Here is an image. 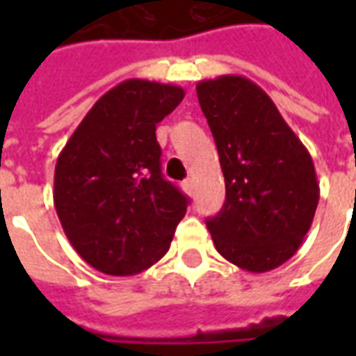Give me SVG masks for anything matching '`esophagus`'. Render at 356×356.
<instances>
[{
	"mask_svg": "<svg viewBox=\"0 0 356 356\" xmlns=\"http://www.w3.org/2000/svg\"><path fill=\"white\" fill-rule=\"evenodd\" d=\"M181 186H183V191H185L186 194H193V188H194L193 179H185V181L181 183Z\"/></svg>",
	"mask_w": 356,
	"mask_h": 356,
	"instance_id": "1",
	"label": "esophagus"
}]
</instances>
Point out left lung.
Returning <instances> with one entry per match:
<instances>
[{"label":"left lung","instance_id":"1","mask_svg":"<svg viewBox=\"0 0 356 356\" xmlns=\"http://www.w3.org/2000/svg\"><path fill=\"white\" fill-rule=\"evenodd\" d=\"M216 139L227 198L206 225L217 252L250 273L280 267L301 246L318 206L313 158L276 104L244 76L196 86Z\"/></svg>","mask_w":356,"mask_h":356}]
</instances>
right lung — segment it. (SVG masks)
<instances>
[{
	"label": "right lung",
	"instance_id": "obj_1",
	"mask_svg": "<svg viewBox=\"0 0 356 356\" xmlns=\"http://www.w3.org/2000/svg\"><path fill=\"white\" fill-rule=\"evenodd\" d=\"M179 86L125 80L102 95L58 154L53 202L66 238L104 275L129 276L170 250L186 196L163 179L156 124Z\"/></svg>",
	"mask_w": 356,
	"mask_h": 356
}]
</instances>
